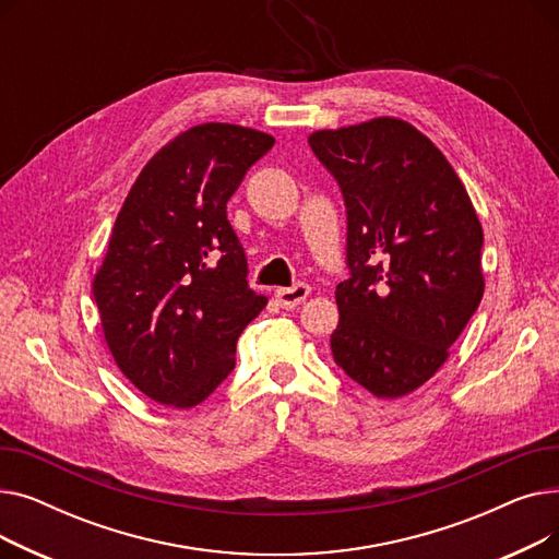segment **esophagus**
Returning a JSON list of instances; mask_svg holds the SVG:
<instances>
[{
	"mask_svg": "<svg viewBox=\"0 0 559 559\" xmlns=\"http://www.w3.org/2000/svg\"><path fill=\"white\" fill-rule=\"evenodd\" d=\"M308 295H310L308 283H295L292 287L276 289V301L281 304V308H297L306 301Z\"/></svg>",
	"mask_w": 559,
	"mask_h": 559,
	"instance_id": "34e87169",
	"label": "esophagus"
}]
</instances>
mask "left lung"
<instances>
[{
	"label": "left lung",
	"instance_id": "obj_1",
	"mask_svg": "<svg viewBox=\"0 0 559 559\" xmlns=\"http://www.w3.org/2000/svg\"><path fill=\"white\" fill-rule=\"evenodd\" d=\"M308 144L346 205L333 358L373 396H405L447 362L480 306L474 203L444 154L396 117L314 131Z\"/></svg>",
	"mask_w": 559,
	"mask_h": 559
}]
</instances>
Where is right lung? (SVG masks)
<instances>
[{
    "mask_svg": "<svg viewBox=\"0 0 559 559\" xmlns=\"http://www.w3.org/2000/svg\"><path fill=\"white\" fill-rule=\"evenodd\" d=\"M274 138L209 122L144 165L93 281L104 340L131 383L167 407L209 399L235 367V342L267 306L226 203Z\"/></svg>",
    "mask_w": 559,
    "mask_h": 559,
    "instance_id": "right-lung-1",
    "label": "right lung"
}]
</instances>
